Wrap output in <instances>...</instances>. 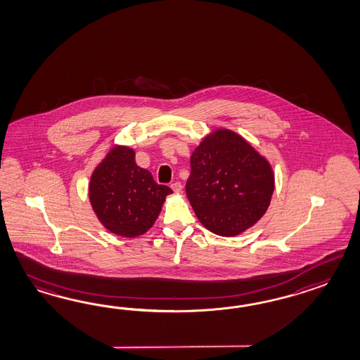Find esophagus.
Masks as SVG:
<instances>
[{"label":"esophagus","instance_id":"1","mask_svg":"<svg viewBox=\"0 0 360 360\" xmlns=\"http://www.w3.org/2000/svg\"><path fill=\"white\" fill-rule=\"evenodd\" d=\"M171 188H172L174 192L180 193L181 192V189H183V185H181V183H179V181H175V183L171 184Z\"/></svg>","mask_w":360,"mask_h":360}]
</instances>
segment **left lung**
<instances>
[{"mask_svg":"<svg viewBox=\"0 0 360 360\" xmlns=\"http://www.w3.org/2000/svg\"><path fill=\"white\" fill-rule=\"evenodd\" d=\"M191 168L186 195L210 232L237 236L267 211L275 175L267 159L243 136L215 129L193 151Z\"/></svg>","mask_w":360,"mask_h":360,"instance_id":"8db88e82","label":"left lung"}]
</instances>
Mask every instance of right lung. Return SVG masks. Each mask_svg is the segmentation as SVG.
Wrapping results in <instances>:
<instances>
[{"instance_id": "1", "label": "right lung", "mask_w": 360, "mask_h": 360, "mask_svg": "<svg viewBox=\"0 0 360 360\" xmlns=\"http://www.w3.org/2000/svg\"><path fill=\"white\" fill-rule=\"evenodd\" d=\"M171 193L136 165L134 149L122 145L110 149L89 181V201L102 226L129 238L150 229Z\"/></svg>"}]
</instances>
